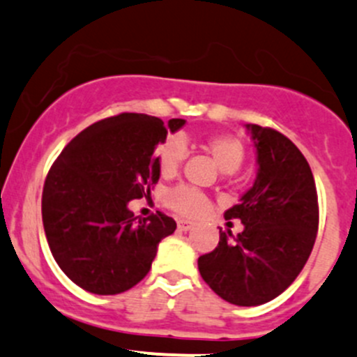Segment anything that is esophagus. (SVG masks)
Listing matches in <instances>:
<instances>
[{
    "label": "esophagus",
    "instance_id": "34e87169",
    "mask_svg": "<svg viewBox=\"0 0 357 357\" xmlns=\"http://www.w3.org/2000/svg\"><path fill=\"white\" fill-rule=\"evenodd\" d=\"M193 226H195V222H191V220H186V219H179L178 220L179 231H190V229Z\"/></svg>",
    "mask_w": 357,
    "mask_h": 357
}]
</instances>
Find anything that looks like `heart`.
<instances>
[{
	"label": "heart",
	"mask_w": 357,
	"mask_h": 357,
	"mask_svg": "<svg viewBox=\"0 0 357 357\" xmlns=\"http://www.w3.org/2000/svg\"><path fill=\"white\" fill-rule=\"evenodd\" d=\"M200 147L212 155V159L215 160V164L222 172L238 171L246 155L245 144L236 135L231 133L212 135V137L200 142ZM153 155H155L160 174L166 176V178L174 176L186 157L185 140L178 137H169L157 145ZM164 204L171 210H174L176 213L185 217L204 215L210 208L208 198L200 190L185 185L169 190L164 197Z\"/></svg>",
	"instance_id": "heart-1"
}]
</instances>
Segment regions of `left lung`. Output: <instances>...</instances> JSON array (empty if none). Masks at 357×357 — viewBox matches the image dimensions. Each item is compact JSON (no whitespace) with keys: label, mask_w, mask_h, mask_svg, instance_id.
Instances as JSON below:
<instances>
[{"label":"left lung","mask_w":357,"mask_h":357,"mask_svg":"<svg viewBox=\"0 0 357 357\" xmlns=\"http://www.w3.org/2000/svg\"><path fill=\"white\" fill-rule=\"evenodd\" d=\"M257 149L255 185L229 208L243 232L220 231L219 245L198 258V270L215 294L231 305L272 301L294 282L318 232V195L310 164L280 131L246 125Z\"/></svg>","instance_id":"1"}]
</instances>
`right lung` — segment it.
<instances>
[{
	"label": "right lung",
	"instance_id": "1",
	"mask_svg": "<svg viewBox=\"0 0 357 357\" xmlns=\"http://www.w3.org/2000/svg\"><path fill=\"white\" fill-rule=\"evenodd\" d=\"M185 125L121 112L93 123L63 149L43 190V224L56 264L93 294H119L149 273L157 246L176 229L157 212L135 217L128 202L159 181L153 150Z\"/></svg>",
	"mask_w": 357,
	"mask_h": 357
}]
</instances>
